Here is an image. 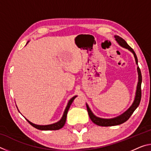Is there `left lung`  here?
Listing matches in <instances>:
<instances>
[{
    "label": "left lung",
    "mask_w": 151,
    "mask_h": 151,
    "mask_svg": "<svg viewBox=\"0 0 151 151\" xmlns=\"http://www.w3.org/2000/svg\"><path fill=\"white\" fill-rule=\"evenodd\" d=\"M114 38H115L116 41L118 42V44L121 46V47H123L124 48H127V49H128L129 51H131L132 54H133L134 57L135 58V62H136V64L138 65L137 57L136 54H135L133 49H132V48L127 44V42L125 41L123 39H122L121 37L115 35L114 36ZM137 72H138V83H137V86L136 93H135L134 100L133 101V103H132V105L130 106L126 111L123 112L122 114H121V115H119L116 117H114V118H112V119L100 118V117H98L94 115L93 112L91 111V109L89 108L88 104L86 103V109H87L89 117H90L91 121H93L94 124H96V125H99V126H102V127L115 126V125H119L123 123V122H126L127 120L130 118V116L132 115V114L133 113V112L136 110L137 107L139 106L140 102V99H141L142 75H141V72H140V70L139 67V66H137Z\"/></svg>",
    "instance_id": "1"
}]
</instances>
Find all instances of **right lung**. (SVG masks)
Here are the masks:
<instances>
[{
    "label": "right lung",
    "mask_w": 151,
    "mask_h": 151,
    "mask_svg": "<svg viewBox=\"0 0 151 151\" xmlns=\"http://www.w3.org/2000/svg\"><path fill=\"white\" fill-rule=\"evenodd\" d=\"M29 41L27 42V45L28 44V43H29ZM76 96H74L73 98H71L70 99L69 101L68 102V104H67V105H66V106L65 111H64V113H63V115L62 116V118L60 119V121H58V122H55V123L50 124H47V125H39V124H36L32 123V122L29 121V120L25 118V117H24V118L26 119L27 121L29 122L30 124H31L32 127H34L35 128H36V129H37L42 130V131H55V130L60 129H61V128H63L64 127V125H65V122H66V115H67V112H68V109H69L70 106L71 105V104H72L73 101L75 100V99L76 98ZM18 111H19V109H18ZM19 112H20V111H19Z\"/></svg>",
    "instance_id": "add662e5"
}]
</instances>
